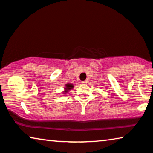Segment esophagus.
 Masks as SVG:
<instances>
[{
  "label": "esophagus",
  "mask_w": 153,
  "mask_h": 153,
  "mask_svg": "<svg viewBox=\"0 0 153 153\" xmlns=\"http://www.w3.org/2000/svg\"><path fill=\"white\" fill-rule=\"evenodd\" d=\"M82 83L83 84H88V80H85V81H83Z\"/></svg>",
  "instance_id": "1"
}]
</instances>
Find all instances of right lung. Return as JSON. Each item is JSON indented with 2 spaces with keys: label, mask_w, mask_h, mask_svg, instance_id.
Returning a JSON list of instances; mask_svg holds the SVG:
<instances>
[{
  "label": "right lung",
  "mask_w": 153,
  "mask_h": 153,
  "mask_svg": "<svg viewBox=\"0 0 153 153\" xmlns=\"http://www.w3.org/2000/svg\"><path fill=\"white\" fill-rule=\"evenodd\" d=\"M72 88H74V86H73V84H66L65 85V92H67V91H68V90H71V89H72Z\"/></svg>",
  "instance_id": "obj_1"
}]
</instances>
